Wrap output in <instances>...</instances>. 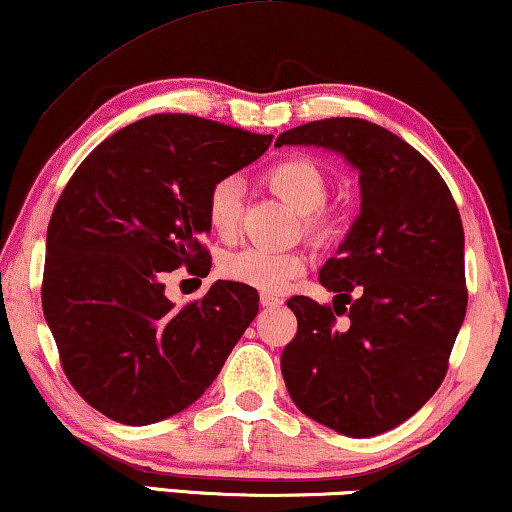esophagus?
I'll return each instance as SVG.
<instances>
[{
	"label": "esophagus",
	"instance_id": "obj_1",
	"mask_svg": "<svg viewBox=\"0 0 512 512\" xmlns=\"http://www.w3.org/2000/svg\"><path fill=\"white\" fill-rule=\"evenodd\" d=\"M280 304H282L280 296H275V294H261V306H263V308H277Z\"/></svg>",
	"mask_w": 512,
	"mask_h": 512
}]
</instances>
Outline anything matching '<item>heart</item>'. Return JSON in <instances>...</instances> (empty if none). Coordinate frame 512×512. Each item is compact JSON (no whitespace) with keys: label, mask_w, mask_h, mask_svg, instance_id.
Wrapping results in <instances>:
<instances>
[{"label":"heart","mask_w":512,"mask_h":512,"mask_svg":"<svg viewBox=\"0 0 512 512\" xmlns=\"http://www.w3.org/2000/svg\"><path fill=\"white\" fill-rule=\"evenodd\" d=\"M263 182L270 192L287 201L294 211L301 213V225L306 235L325 242L337 232V216L325 206L330 180L325 168L308 156H287L263 170ZM244 187L237 178H220L208 187L204 213L213 235L220 239L235 237L242 220ZM306 256L296 251H270V249H242L225 256L220 273L225 280L258 289L263 294L282 292L294 277L304 275Z\"/></svg>","instance_id":"1"}]
</instances>
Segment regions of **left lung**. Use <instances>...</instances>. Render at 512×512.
<instances>
[{"mask_svg":"<svg viewBox=\"0 0 512 512\" xmlns=\"http://www.w3.org/2000/svg\"><path fill=\"white\" fill-rule=\"evenodd\" d=\"M339 151L361 182V216L320 268L334 296H292L296 337L280 358L301 413L346 437H375L418 413L444 382L468 308L465 237L437 168L363 118H325L282 132L275 147ZM350 318L336 327V315Z\"/></svg>","mask_w":512,"mask_h":512,"instance_id":"1","label":"left lung"}]
</instances>
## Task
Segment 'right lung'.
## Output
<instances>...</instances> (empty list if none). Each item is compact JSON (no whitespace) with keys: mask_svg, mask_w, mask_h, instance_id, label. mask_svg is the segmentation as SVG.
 Listing matches in <instances>:
<instances>
[{"mask_svg":"<svg viewBox=\"0 0 512 512\" xmlns=\"http://www.w3.org/2000/svg\"><path fill=\"white\" fill-rule=\"evenodd\" d=\"M270 142L156 113L106 137L63 187L47 227L42 311L68 382L106 418L140 427L192 406L256 318V289L218 280L175 308L163 275H208V187Z\"/></svg>","mask_w":512,"mask_h":512,"instance_id":"right-lung-1","label":"right lung"}]
</instances>
